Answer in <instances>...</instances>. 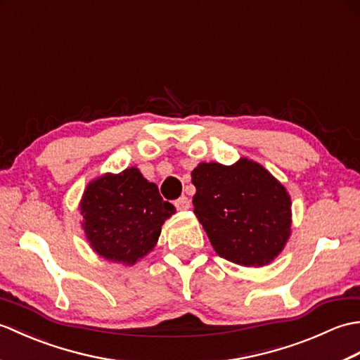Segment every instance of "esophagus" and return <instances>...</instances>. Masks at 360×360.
<instances>
[{
    "label": "esophagus",
    "instance_id": "obj_1",
    "mask_svg": "<svg viewBox=\"0 0 360 360\" xmlns=\"http://www.w3.org/2000/svg\"><path fill=\"white\" fill-rule=\"evenodd\" d=\"M174 205H176V209L178 210H187V209H190V205H192V202H190V200L187 196H181V198H178V200L174 201Z\"/></svg>",
    "mask_w": 360,
    "mask_h": 360
}]
</instances>
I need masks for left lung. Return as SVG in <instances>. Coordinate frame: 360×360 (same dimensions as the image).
Masks as SVG:
<instances>
[{"instance_id":"1","label":"left lung","mask_w":360,"mask_h":360,"mask_svg":"<svg viewBox=\"0 0 360 360\" xmlns=\"http://www.w3.org/2000/svg\"><path fill=\"white\" fill-rule=\"evenodd\" d=\"M195 215L219 257L264 266L289 238L290 200L285 187L252 160L232 167L200 164L192 172Z\"/></svg>"}]
</instances>
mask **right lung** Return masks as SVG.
<instances>
[{"mask_svg":"<svg viewBox=\"0 0 360 360\" xmlns=\"http://www.w3.org/2000/svg\"><path fill=\"white\" fill-rule=\"evenodd\" d=\"M91 246L111 262L134 264L155 248L164 221L174 213L159 188L137 168L91 182L80 202Z\"/></svg>","mask_w":360,"mask_h":360,"instance_id":"add662e5","label":"right lung"}]
</instances>
